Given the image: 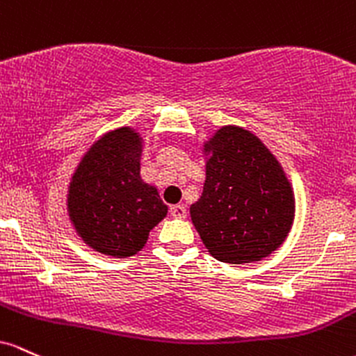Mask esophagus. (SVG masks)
I'll list each match as a JSON object with an SVG mask.
<instances>
[{"label": "esophagus", "instance_id": "34e87169", "mask_svg": "<svg viewBox=\"0 0 356 356\" xmlns=\"http://www.w3.org/2000/svg\"><path fill=\"white\" fill-rule=\"evenodd\" d=\"M171 215H173L175 218H179V220H183V218H186V207L183 205V203L173 205V207H171Z\"/></svg>", "mask_w": 356, "mask_h": 356}]
</instances>
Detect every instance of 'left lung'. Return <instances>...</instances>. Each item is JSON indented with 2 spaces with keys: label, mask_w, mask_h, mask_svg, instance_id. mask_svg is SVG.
Wrapping results in <instances>:
<instances>
[{
  "label": "left lung",
  "mask_w": 356,
  "mask_h": 356,
  "mask_svg": "<svg viewBox=\"0 0 356 356\" xmlns=\"http://www.w3.org/2000/svg\"><path fill=\"white\" fill-rule=\"evenodd\" d=\"M205 183L190 205L210 255L229 264L269 257L293 229L296 197L286 170L252 131L227 124L202 143Z\"/></svg>",
  "instance_id": "1"
}]
</instances>
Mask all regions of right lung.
I'll list each match as a JSON object with an SVG mask.
<instances>
[{
  "mask_svg": "<svg viewBox=\"0 0 356 356\" xmlns=\"http://www.w3.org/2000/svg\"><path fill=\"white\" fill-rule=\"evenodd\" d=\"M145 138L131 126L95 139L72 173L65 205L81 241L107 257L127 259L168 215L158 188L141 178Z\"/></svg>",
  "mask_w": 356,
  "mask_h": 356,
  "instance_id": "add662e5",
  "label": "right lung"
}]
</instances>
